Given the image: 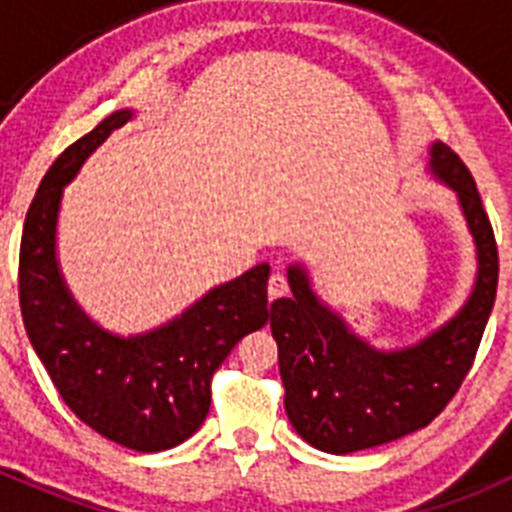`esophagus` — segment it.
<instances>
[{"label": "esophagus", "instance_id": "1", "mask_svg": "<svg viewBox=\"0 0 512 512\" xmlns=\"http://www.w3.org/2000/svg\"><path fill=\"white\" fill-rule=\"evenodd\" d=\"M289 292V284L284 274H271L269 279V300H277V297H284Z\"/></svg>", "mask_w": 512, "mask_h": 512}]
</instances>
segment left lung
<instances>
[{
  "label": "left lung",
  "mask_w": 512,
  "mask_h": 512,
  "mask_svg": "<svg viewBox=\"0 0 512 512\" xmlns=\"http://www.w3.org/2000/svg\"><path fill=\"white\" fill-rule=\"evenodd\" d=\"M428 174L454 189L477 251V277L454 318L413 346L382 348L361 338L312 289L302 264L287 266L292 295L271 305L284 410L310 446L354 454L425 428L472 369L497 292V246L477 184L443 143L428 148Z\"/></svg>",
  "instance_id": "1"
}]
</instances>
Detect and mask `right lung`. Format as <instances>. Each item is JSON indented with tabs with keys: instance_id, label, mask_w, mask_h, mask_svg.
Returning <instances> with one entry per match:
<instances>
[{
	"instance_id": "add662e5",
	"label": "right lung",
	"mask_w": 512,
	"mask_h": 512,
	"mask_svg": "<svg viewBox=\"0 0 512 512\" xmlns=\"http://www.w3.org/2000/svg\"><path fill=\"white\" fill-rule=\"evenodd\" d=\"M135 110H117L71 143L43 176L20 243V307L27 338L58 395L99 436L125 449H174L210 413V379L233 346L269 320V264L212 287L169 323L117 336L81 310L56 251L63 187Z\"/></svg>"
}]
</instances>
